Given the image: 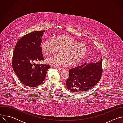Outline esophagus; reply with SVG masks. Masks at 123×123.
I'll use <instances>...</instances> for the list:
<instances>
[{"mask_svg":"<svg viewBox=\"0 0 123 123\" xmlns=\"http://www.w3.org/2000/svg\"><path fill=\"white\" fill-rule=\"evenodd\" d=\"M56 68H57V69H58V70H60V71H61V70H62L63 69V68H59V67H55Z\"/></svg>","mask_w":123,"mask_h":123,"instance_id":"obj_1","label":"esophagus"}]
</instances>
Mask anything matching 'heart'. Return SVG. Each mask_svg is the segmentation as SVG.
Instances as JSON below:
<instances>
[{
    "mask_svg": "<svg viewBox=\"0 0 123 123\" xmlns=\"http://www.w3.org/2000/svg\"><path fill=\"white\" fill-rule=\"evenodd\" d=\"M42 51L46 55H52L59 49L61 53L47 58L46 62L51 65L61 66L68 63L71 66H75L84 59L87 52V45L78 42L71 36H59L54 40L47 38L41 43Z\"/></svg>",
    "mask_w": 123,
    "mask_h": 123,
    "instance_id": "b5f03b06",
    "label": "heart"
}]
</instances>
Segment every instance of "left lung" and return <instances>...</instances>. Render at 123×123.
<instances>
[{
  "label": "left lung",
  "instance_id": "obj_1",
  "mask_svg": "<svg viewBox=\"0 0 123 123\" xmlns=\"http://www.w3.org/2000/svg\"><path fill=\"white\" fill-rule=\"evenodd\" d=\"M102 73V59L95 63L86 62L81 66L69 69L66 86L69 91L74 93L86 92L100 81Z\"/></svg>",
  "mask_w": 123,
  "mask_h": 123
}]
</instances>
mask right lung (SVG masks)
Returning <instances> with one entry per match:
<instances>
[{
    "instance_id": "obj_1",
    "label": "right lung",
    "mask_w": 123,
    "mask_h": 123,
    "mask_svg": "<svg viewBox=\"0 0 123 123\" xmlns=\"http://www.w3.org/2000/svg\"><path fill=\"white\" fill-rule=\"evenodd\" d=\"M45 31H35L23 36L17 41L13 50L12 66L17 76L24 85L36 87L44 81L50 66L36 64L43 60L40 45Z\"/></svg>"
}]
</instances>
